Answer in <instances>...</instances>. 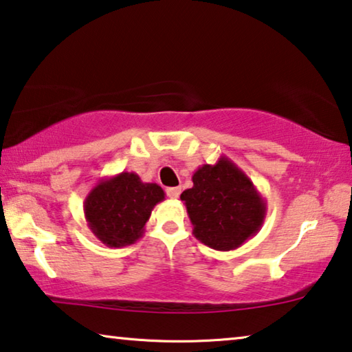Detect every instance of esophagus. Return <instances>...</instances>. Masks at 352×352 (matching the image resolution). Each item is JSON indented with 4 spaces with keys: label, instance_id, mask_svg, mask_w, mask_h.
I'll list each match as a JSON object with an SVG mask.
<instances>
[{
    "label": "esophagus",
    "instance_id": "1",
    "mask_svg": "<svg viewBox=\"0 0 352 352\" xmlns=\"http://www.w3.org/2000/svg\"><path fill=\"white\" fill-rule=\"evenodd\" d=\"M166 195H168V197H170L171 199L179 198L181 188H179V187H170V188H166Z\"/></svg>",
    "mask_w": 352,
    "mask_h": 352
}]
</instances>
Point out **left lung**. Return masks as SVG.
Segmentation results:
<instances>
[{
	"label": "left lung",
	"instance_id": "left-lung-1",
	"mask_svg": "<svg viewBox=\"0 0 352 352\" xmlns=\"http://www.w3.org/2000/svg\"><path fill=\"white\" fill-rule=\"evenodd\" d=\"M193 187L181 193L193 236L219 252L239 248L261 230L267 204L244 171L226 155L193 173Z\"/></svg>",
	"mask_w": 352,
	"mask_h": 352
}]
</instances>
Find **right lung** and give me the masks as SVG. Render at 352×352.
I'll return each mask as SVG.
<instances>
[{"instance_id": "right-lung-1", "label": "right lung", "mask_w": 352, "mask_h": 352, "mask_svg": "<svg viewBox=\"0 0 352 352\" xmlns=\"http://www.w3.org/2000/svg\"><path fill=\"white\" fill-rule=\"evenodd\" d=\"M165 192L154 182H143L137 173L102 177L83 203L86 223L102 244L121 248L144 234V225Z\"/></svg>"}]
</instances>
